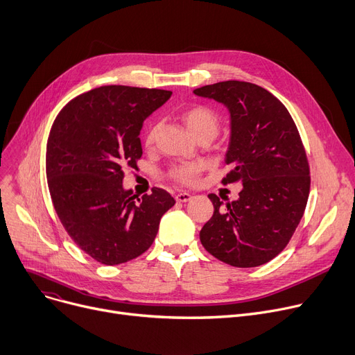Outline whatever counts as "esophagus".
<instances>
[{"label": "esophagus", "mask_w": 355, "mask_h": 355, "mask_svg": "<svg viewBox=\"0 0 355 355\" xmlns=\"http://www.w3.org/2000/svg\"><path fill=\"white\" fill-rule=\"evenodd\" d=\"M191 198H193V196H191L190 193H185V191L178 193V194L175 196V200H177L178 202H187V201H190Z\"/></svg>", "instance_id": "1"}]
</instances>
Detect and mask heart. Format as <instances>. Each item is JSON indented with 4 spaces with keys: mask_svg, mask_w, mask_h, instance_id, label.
<instances>
[{
    "mask_svg": "<svg viewBox=\"0 0 355 355\" xmlns=\"http://www.w3.org/2000/svg\"><path fill=\"white\" fill-rule=\"evenodd\" d=\"M181 118L196 138L200 135H209L211 138H214L220 131V125H221L220 115L208 105L196 104V105L188 107L181 112ZM155 132H157V125L153 124L146 135V146L148 147L153 146L155 139ZM200 173H201V164L190 161V162H180L174 165V167H171V170L168 171V177L178 184L191 185L198 180Z\"/></svg>",
    "mask_w": 355,
    "mask_h": 355,
    "instance_id": "obj_1",
    "label": "heart"
}]
</instances>
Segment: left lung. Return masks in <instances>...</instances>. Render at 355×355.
Segmentation results:
<instances>
[{
    "instance_id": "obj_1",
    "label": "left lung",
    "mask_w": 355,
    "mask_h": 355,
    "mask_svg": "<svg viewBox=\"0 0 355 355\" xmlns=\"http://www.w3.org/2000/svg\"><path fill=\"white\" fill-rule=\"evenodd\" d=\"M231 114V141L223 184L243 182L237 201L208 198L214 214L200 231L204 248L232 267L268 263L290 243L310 194V165L286 105L266 88L223 81L194 89Z\"/></svg>"
}]
</instances>
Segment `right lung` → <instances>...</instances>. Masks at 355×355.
Returning <instances> with one entry per match:
<instances>
[{
    "instance_id": "obj_1",
    "label": "right lung",
    "mask_w": 355,
    "mask_h": 355,
    "mask_svg": "<svg viewBox=\"0 0 355 355\" xmlns=\"http://www.w3.org/2000/svg\"><path fill=\"white\" fill-rule=\"evenodd\" d=\"M171 91L104 85L71 100L57 115L45 154L49 190L73 241L105 266L146 252L175 200L162 188L138 197L123 188L124 168L143 155L139 131Z\"/></svg>"
}]
</instances>
